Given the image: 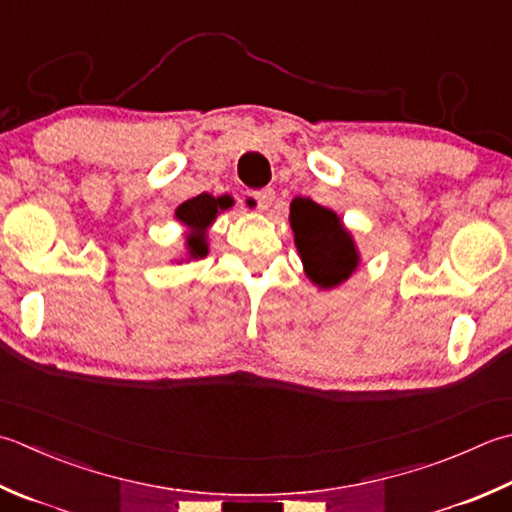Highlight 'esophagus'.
<instances>
[{
	"label": "esophagus",
	"instance_id": "1",
	"mask_svg": "<svg viewBox=\"0 0 512 512\" xmlns=\"http://www.w3.org/2000/svg\"><path fill=\"white\" fill-rule=\"evenodd\" d=\"M253 197L257 199V208L259 210H268L270 206H273V202H275V190L273 188H262V190H257Z\"/></svg>",
	"mask_w": 512,
	"mask_h": 512
}]
</instances>
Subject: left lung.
Here are the masks:
<instances>
[{
  "mask_svg": "<svg viewBox=\"0 0 512 512\" xmlns=\"http://www.w3.org/2000/svg\"><path fill=\"white\" fill-rule=\"evenodd\" d=\"M288 219L310 282L317 288L330 290L350 279L362 257L353 233L335 210L319 206L308 197H295L290 202Z\"/></svg>",
  "mask_w": 512,
  "mask_h": 512,
  "instance_id": "8db88e82",
  "label": "left lung"
}]
</instances>
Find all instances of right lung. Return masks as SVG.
Instances as JSON below:
<instances>
[{"mask_svg":"<svg viewBox=\"0 0 512 512\" xmlns=\"http://www.w3.org/2000/svg\"><path fill=\"white\" fill-rule=\"evenodd\" d=\"M235 199L230 195L213 197L208 193L197 195L188 202L179 204L175 210V219L186 228L184 235V250L186 257L179 259V262H190V259H204L208 255V228L213 226L219 213L233 208Z\"/></svg>","mask_w":512,"mask_h":512,"instance_id":"add662e5","label":"right lung"}]
</instances>
